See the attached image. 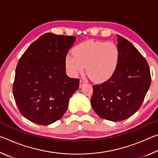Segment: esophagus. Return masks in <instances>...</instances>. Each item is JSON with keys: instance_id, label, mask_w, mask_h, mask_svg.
Masks as SVG:
<instances>
[{"instance_id": "esophagus-1", "label": "esophagus", "mask_w": 158, "mask_h": 158, "mask_svg": "<svg viewBox=\"0 0 158 158\" xmlns=\"http://www.w3.org/2000/svg\"><path fill=\"white\" fill-rule=\"evenodd\" d=\"M85 84H86V81H84V80H80V81H79V87L81 88L83 85H84Z\"/></svg>"}]
</instances>
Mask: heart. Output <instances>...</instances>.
I'll list each match as a JSON object with an SVG mask.
<instances>
[{"mask_svg":"<svg viewBox=\"0 0 158 158\" xmlns=\"http://www.w3.org/2000/svg\"><path fill=\"white\" fill-rule=\"evenodd\" d=\"M73 56L68 55L66 66L72 75L86 73L95 81H105L113 75L120 58L118 47L113 42L89 41L74 47Z\"/></svg>","mask_w":158,"mask_h":158,"instance_id":"b5f03b06","label":"heart"}]
</instances>
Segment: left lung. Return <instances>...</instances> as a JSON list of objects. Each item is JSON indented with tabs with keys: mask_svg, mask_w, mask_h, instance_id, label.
<instances>
[{
	"mask_svg": "<svg viewBox=\"0 0 158 158\" xmlns=\"http://www.w3.org/2000/svg\"><path fill=\"white\" fill-rule=\"evenodd\" d=\"M120 58L107 81L93 86L92 108L102 118L122 121L138 111L151 85L148 64L135 47L117 35Z\"/></svg>",
	"mask_w": 158,
	"mask_h": 158,
	"instance_id": "1",
	"label": "left lung"
}]
</instances>
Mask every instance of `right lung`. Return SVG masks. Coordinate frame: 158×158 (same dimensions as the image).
Here are the masks:
<instances>
[{
  "label": "right lung",
  "mask_w": 158,
  "mask_h": 158,
  "mask_svg": "<svg viewBox=\"0 0 158 158\" xmlns=\"http://www.w3.org/2000/svg\"><path fill=\"white\" fill-rule=\"evenodd\" d=\"M76 37L48 33L33 42L19 60L13 95L19 110L29 121L48 125L68 109L79 80L65 73V58Z\"/></svg>",
  "instance_id": "right-lung-1"
}]
</instances>
